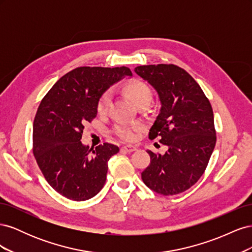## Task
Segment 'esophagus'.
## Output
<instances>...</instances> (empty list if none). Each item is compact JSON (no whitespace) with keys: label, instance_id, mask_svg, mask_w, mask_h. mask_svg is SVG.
I'll return each instance as SVG.
<instances>
[{"label":"esophagus","instance_id":"1","mask_svg":"<svg viewBox=\"0 0 252 252\" xmlns=\"http://www.w3.org/2000/svg\"><path fill=\"white\" fill-rule=\"evenodd\" d=\"M136 149H138V147L136 146H133V145H126V146H123L122 147V151H125V152H133L135 151Z\"/></svg>","mask_w":252,"mask_h":252}]
</instances>
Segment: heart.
<instances>
[{"instance_id":"1","label":"heart","mask_w":252,"mask_h":252,"mask_svg":"<svg viewBox=\"0 0 252 252\" xmlns=\"http://www.w3.org/2000/svg\"><path fill=\"white\" fill-rule=\"evenodd\" d=\"M127 93L131 96L134 103L138 105L144 101L151 100V90L150 88L141 81H133L129 83L126 86ZM111 103V93L108 90L102 94L97 103V111L100 113H105L108 110L109 105ZM139 125H131L128 123H120L116 127V132L120 138L126 141H132L136 138L139 131Z\"/></svg>"}]
</instances>
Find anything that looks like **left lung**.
I'll return each instance as SVG.
<instances>
[{
    "instance_id": "8db88e82",
    "label": "left lung",
    "mask_w": 252,
    "mask_h": 252,
    "mask_svg": "<svg viewBox=\"0 0 252 252\" xmlns=\"http://www.w3.org/2000/svg\"><path fill=\"white\" fill-rule=\"evenodd\" d=\"M134 72L155 88L161 108L149 139L161 138L164 155L147 150L150 164L142 180L155 192L173 195L199 181L216 146L213 111L194 79L175 65H144Z\"/></svg>"
}]
</instances>
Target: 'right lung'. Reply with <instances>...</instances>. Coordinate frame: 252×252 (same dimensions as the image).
I'll list each match as a JSON object with an SVG mask.
<instances>
[{"label":"right lung","instance_id":"obj_1","mask_svg":"<svg viewBox=\"0 0 252 252\" xmlns=\"http://www.w3.org/2000/svg\"><path fill=\"white\" fill-rule=\"evenodd\" d=\"M125 77L127 67H78L44 96L33 122V155L48 184L67 199L86 201L103 188L109 158L119 147L104 143L94 150L82 142L84 125L97 113L102 94Z\"/></svg>","mask_w":252,"mask_h":252}]
</instances>
